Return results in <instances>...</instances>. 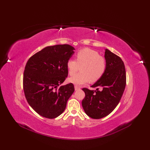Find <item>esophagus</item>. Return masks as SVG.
Segmentation results:
<instances>
[{
	"label": "esophagus",
	"instance_id": "obj_1",
	"mask_svg": "<svg viewBox=\"0 0 150 150\" xmlns=\"http://www.w3.org/2000/svg\"><path fill=\"white\" fill-rule=\"evenodd\" d=\"M80 89H81V88L79 87V86H75V90L76 91L80 90Z\"/></svg>",
	"mask_w": 150,
	"mask_h": 150
}]
</instances>
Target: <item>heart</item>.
<instances>
[{"instance_id":"obj_1","label":"heart","mask_w":150,"mask_h":150,"mask_svg":"<svg viewBox=\"0 0 150 150\" xmlns=\"http://www.w3.org/2000/svg\"><path fill=\"white\" fill-rule=\"evenodd\" d=\"M81 72L69 79V82L76 85L87 83L88 81L95 82L101 78L106 68V61L104 57L90 48L81 50L76 53L75 60L69 59L66 63L69 75H73L79 67Z\"/></svg>"}]
</instances>
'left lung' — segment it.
Segmentation results:
<instances>
[{"mask_svg": "<svg viewBox=\"0 0 150 150\" xmlns=\"http://www.w3.org/2000/svg\"><path fill=\"white\" fill-rule=\"evenodd\" d=\"M104 57L106 71L91 86L97 90L82 88L85 93L82 108L89 117L95 119H101L112 112L119 103L126 84V69L122 59L108 49Z\"/></svg>", "mask_w": 150, "mask_h": 150, "instance_id": "left-lung-1", "label": "left lung"}]
</instances>
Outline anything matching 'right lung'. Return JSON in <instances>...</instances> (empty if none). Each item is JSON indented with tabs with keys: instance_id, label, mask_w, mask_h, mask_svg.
<instances>
[{
	"instance_id": "add662e5",
	"label": "right lung",
	"mask_w": 150,
	"mask_h": 150,
	"mask_svg": "<svg viewBox=\"0 0 150 150\" xmlns=\"http://www.w3.org/2000/svg\"><path fill=\"white\" fill-rule=\"evenodd\" d=\"M74 50L68 44L47 46L28 60L23 75L25 97L42 117L54 119L61 115L75 91L72 83L58 88L68 77L66 63Z\"/></svg>"
}]
</instances>
